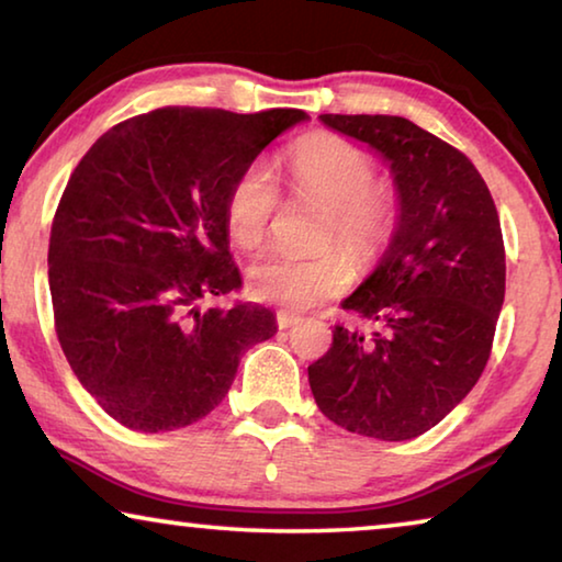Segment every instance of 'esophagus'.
<instances>
[{
	"instance_id": "esophagus-1",
	"label": "esophagus",
	"mask_w": 562,
	"mask_h": 562,
	"mask_svg": "<svg viewBox=\"0 0 562 562\" xmlns=\"http://www.w3.org/2000/svg\"><path fill=\"white\" fill-rule=\"evenodd\" d=\"M300 317H294V315H288V312H280L278 315V327L280 329H290V327H294V325H300Z\"/></svg>"
}]
</instances>
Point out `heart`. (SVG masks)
<instances>
[{
  "label": "heart",
  "instance_id": "heart-1",
  "mask_svg": "<svg viewBox=\"0 0 562 562\" xmlns=\"http://www.w3.org/2000/svg\"><path fill=\"white\" fill-rule=\"evenodd\" d=\"M294 193L327 205L319 247L345 245L359 262L374 260L392 243L398 201L392 186L374 180L372 156L337 136L302 140L288 156ZM280 186L268 160H252L233 178L225 193V227L240 250L268 243L280 213ZM355 280V265L345 250H325L310 258L274 252L247 270V290L255 300L288 310H307L337 297Z\"/></svg>",
  "mask_w": 562,
  "mask_h": 562
}]
</instances>
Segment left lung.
<instances>
[{
    "label": "left lung",
    "mask_w": 562,
    "mask_h": 562,
    "mask_svg": "<svg viewBox=\"0 0 562 562\" xmlns=\"http://www.w3.org/2000/svg\"><path fill=\"white\" fill-rule=\"evenodd\" d=\"M319 119L389 160L402 213L379 268L341 304L372 335L331 329L310 386L341 429L406 441L439 424L486 369L506 294L498 211L471 160L408 119Z\"/></svg>",
    "instance_id": "8db88e82"
}]
</instances>
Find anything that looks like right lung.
Masks as SVG:
<instances>
[{
    "label": "right lung",
    "instance_id": "obj_1",
    "mask_svg": "<svg viewBox=\"0 0 562 562\" xmlns=\"http://www.w3.org/2000/svg\"><path fill=\"white\" fill-rule=\"evenodd\" d=\"M300 109L166 106L116 123L74 168L54 213V329L81 386L133 431H173L223 402L274 315L252 302L201 310L243 288L227 250L233 178Z\"/></svg>",
    "mask_w": 562,
    "mask_h": 562
}]
</instances>
